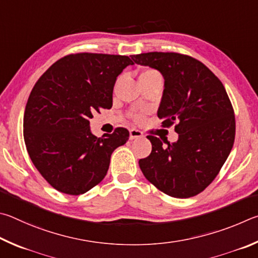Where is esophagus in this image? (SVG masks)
Wrapping results in <instances>:
<instances>
[{
	"label": "esophagus",
	"instance_id": "esophagus-1",
	"mask_svg": "<svg viewBox=\"0 0 258 258\" xmlns=\"http://www.w3.org/2000/svg\"><path fill=\"white\" fill-rule=\"evenodd\" d=\"M142 137H143L142 132H139V130H137V129L130 130V135H129L130 141H134V139H138V138H142Z\"/></svg>",
	"mask_w": 258,
	"mask_h": 258
}]
</instances>
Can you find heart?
Returning <instances> with one entry per match:
<instances>
[{"instance_id": "heart-1", "label": "heart", "mask_w": 258, "mask_h": 258, "mask_svg": "<svg viewBox=\"0 0 258 258\" xmlns=\"http://www.w3.org/2000/svg\"><path fill=\"white\" fill-rule=\"evenodd\" d=\"M151 76H160V75L157 74L155 70H145L144 72H142L141 76H139V77H151ZM136 117H137V119H141V116H139V115H137Z\"/></svg>"}]
</instances>
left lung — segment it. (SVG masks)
I'll list each match as a JSON object with an SVG mask.
<instances>
[{"label":"left lung","instance_id":"left-lung-1","mask_svg":"<svg viewBox=\"0 0 258 258\" xmlns=\"http://www.w3.org/2000/svg\"><path fill=\"white\" fill-rule=\"evenodd\" d=\"M135 63L160 71L164 78L157 116L175 123L178 141L147 136L152 153L139 160L148 181L166 195L188 198L213 181L232 150L236 120L224 86L201 61L179 53L132 55Z\"/></svg>","mask_w":258,"mask_h":258}]
</instances>
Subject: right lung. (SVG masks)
I'll return each mask as SVG.
<instances>
[{
	"label": "right lung",
	"instance_id": "obj_1",
	"mask_svg": "<svg viewBox=\"0 0 258 258\" xmlns=\"http://www.w3.org/2000/svg\"><path fill=\"white\" fill-rule=\"evenodd\" d=\"M129 56L78 53L60 58L35 84L24 115L25 144L38 172L56 190L80 195L105 177L113 151L129 132L97 138L89 120L112 107L113 87Z\"/></svg>",
	"mask_w": 258,
	"mask_h": 258
}]
</instances>
